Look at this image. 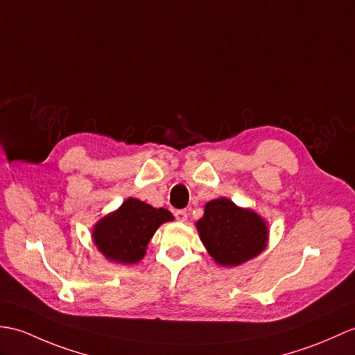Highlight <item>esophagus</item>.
Returning a JSON list of instances; mask_svg holds the SVG:
<instances>
[{"instance_id":"1","label":"esophagus","mask_w":355,"mask_h":355,"mask_svg":"<svg viewBox=\"0 0 355 355\" xmlns=\"http://www.w3.org/2000/svg\"><path fill=\"white\" fill-rule=\"evenodd\" d=\"M174 215H175L177 220H180V222H184L187 219V211L186 210H175Z\"/></svg>"}]
</instances>
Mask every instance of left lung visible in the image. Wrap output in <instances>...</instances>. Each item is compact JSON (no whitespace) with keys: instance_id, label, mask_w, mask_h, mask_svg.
Masks as SVG:
<instances>
[{"instance_id":"obj_1","label":"left lung","mask_w":355,"mask_h":355,"mask_svg":"<svg viewBox=\"0 0 355 355\" xmlns=\"http://www.w3.org/2000/svg\"><path fill=\"white\" fill-rule=\"evenodd\" d=\"M195 227L210 257L224 268L252 260L269 242L268 222L252 209L239 207L225 196L205 204L204 215Z\"/></svg>"}]
</instances>
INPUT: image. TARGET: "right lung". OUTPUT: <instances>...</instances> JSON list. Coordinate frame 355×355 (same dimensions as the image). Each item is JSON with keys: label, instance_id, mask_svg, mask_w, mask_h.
I'll list each match as a JSON object with an SVG mask.
<instances>
[{"label": "right lung", "instance_id": "1", "mask_svg": "<svg viewBox=\"0 0 355 355\" xmlns=\"http://www.w3.org/2000/svg\"><path fill=\"white\" fill-rule=\"evenodd\" d=\"M174 220L166 209H155L137 198H127L92 228V241L104 257L118 265H136L145 257L148 243L164 222Z\"/></svg>", "mask_w": 355, "mask_h": 355}]
</instances>
